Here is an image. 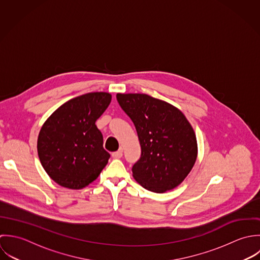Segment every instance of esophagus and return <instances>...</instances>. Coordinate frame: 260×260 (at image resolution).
<instances>
[{
  "mask_svg": "<svg viewBox=\"0 0 260 260\" xmlns=\"http://www.w3.org/2000/svg\"><path fill=\"white\" fill-rule=\"evenodd\" d=\"M111 156H112L113 158H120V157L122 156V150L120 149V150H118L117 152L112 153V154H111Z\"/></svg>",
  "mask_w": 260,
  "mask_h": 260,
  "instance_id": "obj_1",
  "label": "esophagus"
}]
</instances>
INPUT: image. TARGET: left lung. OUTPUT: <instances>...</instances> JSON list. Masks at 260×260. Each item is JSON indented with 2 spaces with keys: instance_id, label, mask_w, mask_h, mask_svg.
Instances as JSON below:
<instances>
[{
  "instance_id": "left-lung-1",
  "label": "left lung",
  "mask_w": 260,
  "mask_h": 260,
  "mask_svg": "<svg viewBox=\"0 0 260 260\" xmlns=\"http://www.w3.org/2000/svg\"><path fill=\"white\" fill-rule=\"evenodd\" d=\"M116 100L134 122L142 154L132 171L145 189L165 193L191 172L198 154L194 129L172 104L143 93H117Z\"/></svg>"
}]
</instances>
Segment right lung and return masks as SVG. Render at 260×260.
Wrapping results in <instances>:
<instances>
[{
    "label": "right lung",
    "instance_id": "add662e5",
    "mask_svg": "<svg viewBox=\"0 0 260 260\" xmlns=\"http://www.w3.org/2000/svg\"><path fill=\"white\" fill-rule=\"evenodd\" d=\"M111 102L90 92L58 107L42 125L37 142L41 165L58 185L79 190L98 179L110 155L95 121Z\"/></svg>",
    "mask_w": 260,
    "mask_h": 260
}]
</instances>
